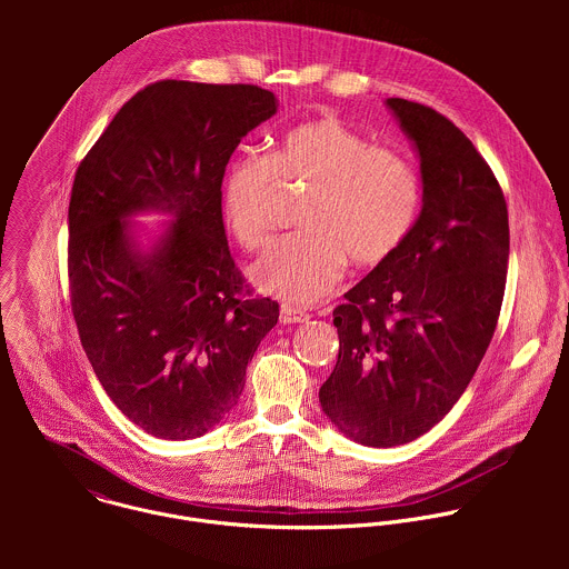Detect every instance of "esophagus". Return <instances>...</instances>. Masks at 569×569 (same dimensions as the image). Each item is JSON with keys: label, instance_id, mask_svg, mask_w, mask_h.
<instances>
[{"label": "esophagus", "instance_id": "obj_1", "mask_svg": "<svg viewBox=\"0 0 569 569\" xmlns=\"http://www.w3.org/2000/svg\"><path fill=\"white\" fill-rule=\"evenodd\" d=\"M309 318L311 316L307 311H302L293 305H282V309H280V322L282 325H302V322H309Z\"/></svg>", "mask_w": 569, "mask_h": 569}]
</instances>
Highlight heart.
Returning <instances> with one entry per match:
<instances>
[{
  "mask_svg": "<svg viewBox=\"0 0 569 569\" xmlns=\"http://www.w3.org/2000/svg\"><path fill=\"white\" fill-rule=\"evenodd\" d=\"M280 188L309 190L300 210L305 232L273 244L251 278L291 302L328 296L348 260L359 269L388 262L406 243L422 197L418 172L401 153L372 147L335 116L302 122L269 156H241L226 168L221 212L244 249L269 241Z\"/></svg>",
  "mask_w": 569,
  "mask_h": 569,
  "instance_id": "heart-1",
  "label": "heart"
}]
</instances>
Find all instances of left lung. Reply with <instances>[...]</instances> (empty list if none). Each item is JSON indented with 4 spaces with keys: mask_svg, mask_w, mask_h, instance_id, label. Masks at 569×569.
Listing matches in <instances>:
<instances>
[{
    "mask_svg": "<svg viewBox=\"0 0 569 569\" xmlns=\"http://www.w3.org/2000/svg\"><path fill=\"white\" fill-rule=\"evenodd\" d=\"M420 158L422 210L397 253L332 311L330 422L366 447H397L440 422L492 339L508 271V210L473 142L442 113L388 98Z\"/></svg>",
    "mask_w": 569,
    "mask_h": 569,
    "instance_id": "left-lung-1",
    "label": "left lung"
}]
</instances>
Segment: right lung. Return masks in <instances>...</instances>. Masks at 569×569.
I'll use <instances>...</instances> for the list:
<instances>
[{
  "label": "right lung",
  "mask_w": 569,
  "mask_h": 569,
  "mask_svg": "<svg viewBox=\"0 0 569 569\" xmlns=\"http://www.w3.org/2000/svg\"><path fill=\"white\" fill-rule=\"evenodd\" d=\"M278 109L256 84L158 81L113 116L70 197L68 276L84 355L118 409L163 440L197 438L237 406L278 302L234 264L221 181L244 136ZM173 217L149 251L126 219Z\"/></svg>",
  "instance_id": "1"
}]
</instances>
